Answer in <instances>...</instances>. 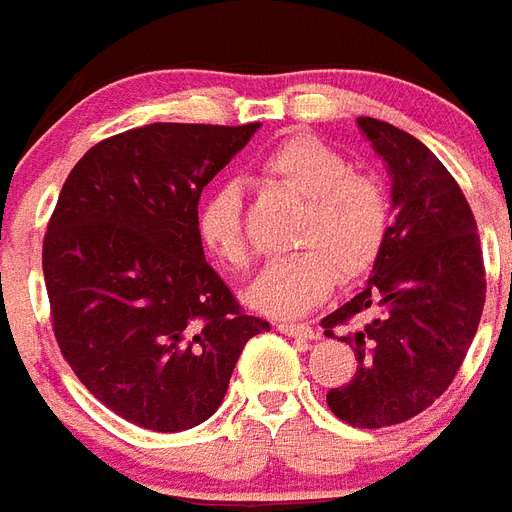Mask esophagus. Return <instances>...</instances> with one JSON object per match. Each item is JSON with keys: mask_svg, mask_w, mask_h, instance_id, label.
Returning a JSON list of instances; mask_svg holds the SVG:
<instances>
[{"mask_svg": "<svg viewBox=\"0 0 512 512\" xmlns=\"http://www.w3.org/2000/svg\"><path fill=\"white\" fill-rule=\"evenodd\" d=\"M277 330L285 335H290V338H304V341H314L317 338V330L309 325H293V322H280L277 325Z\"/></svg>", "mask_w": 512, "mask_h": 512, "instance_id": "34e87169", "label": "esophagus"}]
</instances>
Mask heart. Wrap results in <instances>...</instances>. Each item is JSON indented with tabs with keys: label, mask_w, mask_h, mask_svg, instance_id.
<instances>
[{
	"label": "heart",
	"mask_w": 512,
	"mask_h": 512,
	"mask_svg": "<svg viewBox=\"0 0 512 512\" xmlns=\"http://www.w3.org/2000/svg\"><path fill=\"white\" fill-rule=\"evenodd\" d=\"M259 174L306 198L296 227V245L304 248L267 261L248 288V304L272 317H296L327 296L335 267L343 277H357L378 259L388 232L386 195L312 134H293L269 147L259 158ZM198 237L222 264L245 267L240 187L208 192L198 208Z\"/></svg>",
	"instance_id": "obj_1"
}]
</instances>
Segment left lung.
I'll return each mask as SVG.
<instances>
[{
	"label": "left lung",
	"mask_w": 512,
	"mask_h": 512,
	"mask_svg": "<svg viewBox=\"0 0 512 512\" xmlns=\"http://www.w3.org/2000/svg\"><path fill=\"white\" fill-rule=\"evenodd\" d=\"M357 126L386 163L396 216L365 288L322 320L333 338L335 325L370 317L341 335L359 365L327 391V407L357 428H386L431 407L463 365L484 312V259L473 211L444 163L386 121Z\"/></svg>",
	"instance_id": "left-lung-1"
}]
</instances>
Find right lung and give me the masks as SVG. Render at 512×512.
<instances>
[{
    "instance_id": "add662e5",
    "label": "right lung",
    "mask_w": 512,
    "mask_h": 512,
    "mask_svg": "<svg viewBox=\"0 0 512 512\" xmlns=\"http://www.w3.org/2000/svg\"><path fill=\"white\" fill-rule=\"evenodd\" d=\"M261 124H147L87 150L44 237L63 357L108 410L147 431L219 410L237 357L269 322L240 312L198 237L203 187Z\"/></svg>"
}]
</instances>
